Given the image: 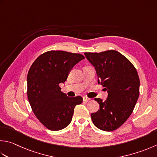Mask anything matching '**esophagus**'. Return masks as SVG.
<instances>
[{
	"instance_id": "34e87169",
	"label": "esophagus",
	"mask_w": 157,
	"mask_h": 157,
	"mask_svg": "<svg viewBox=\"0 0 157 157\" xmlns=\"http://www.w3.org/2000/svg\"><path fill=\"white\" fill-rule=\"evenodd\" d=\"M83 101H84V102H88V101H90V98H88V97H83Z\"/></svg>"
}]
</instances>
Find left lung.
I'll use <instances>...</instances> for the list:
<instances>
[{"mask_svg":"<svg viewBox=\"0 0 157 157\" xmlns=\"http://www.w3.org/2000/svg\"><path fill=\"white\" fill-rule=\"evenodd\" d=\"M86 57L96 70L98 83L108 93L105 101L95 98L99 111L91 113L96 127L105 131L117 129L129 118L140 94V78L136 67L116 50L100 53L85 52Z\"/></svg>","mask_w":157,"mask_h":157,"instance_id":"obj_1","label":"left lung"}]
</instances>
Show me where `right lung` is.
Masks as SVG:
<instances>
[{
	"label": "right lung",
	"mask_w": 157,
	"mask_h": 157,
	"mask_svg": "<svg viewBox=\"0 0 157 157\" xmlns=\"http://www.w3.org/2000/svg\"><path fill=\"white\" fill-rule=\"evenodd\" d=\"M85 57L81 54L51 50L34 61L27 75V96L33 113L51 131H59L71 122L82 97H67L60 83L67 80L70 70Z\"/></svg>",
	"instance_id": "add662e5"
}]
</instances>
